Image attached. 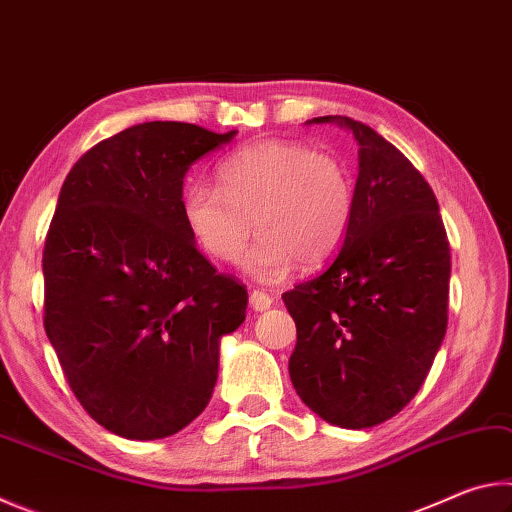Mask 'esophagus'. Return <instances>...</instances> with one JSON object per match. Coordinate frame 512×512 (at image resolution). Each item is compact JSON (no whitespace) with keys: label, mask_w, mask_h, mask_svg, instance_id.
Here are the masks:
<instances>
[{"label":"esophagus","mask_w":512,"mask_h":512,"mask_svg":"<svg viewBox=\"0 0 512 512\" xmlns=\"http://www.w3.org/2000/svg\"><path fill=\"white\" fill-rule=\"evenodd\" d=\"M271 305H273V296H268L266 291H259V289L250 291V307L255 311H266Z\"/></svg>","instance_id":"1"}]
</instances>
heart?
Instances as JSON below:
<instances>
[{"label":"heart","instance_id":"1","mask_svg":"<svg viewBox=\"0 0 512 512\" xmlns=\"http://www.w3.org/2000/svg\"><path fill=\"white\" fill-rule=\"evenodd\" d=\"M216 185H189L180 210L212 259L237 262L253 232L259 239L244 266L275 282L302 262L320 266L341 248L354 214V185L332 155L298 142H259L216 167Z\"/></svg>","mask_w":512,"mask_h":512}]
</instances>
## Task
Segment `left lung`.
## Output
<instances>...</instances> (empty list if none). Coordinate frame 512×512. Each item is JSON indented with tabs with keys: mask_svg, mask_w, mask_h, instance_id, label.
<instances>
[{
	"mask_svg": "<svg viewBox=\"0 0 512 512\" xmlns=\"http://www.w3.org/2000/svg\"><path fill=\"white\" fill-rule=\"evenodd\" d=\"M359 144L354 214L320 275L282 296L296 320L293 388L343 429H368L420 391L447 329L449 241L422 173L370 126L341 115Z\"/></svg>",
	"mask_w": 512,
	"mask_h": 512,
	"instance_id": "1",
	"label": "left lung"
}]
</instances>
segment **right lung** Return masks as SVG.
Wrapping results in <instances>:
<instances>
[{"label":"right lung","mask_w":512,"mask_h":512,"mask_svg":"<svg viewBox=\"0 0 512 512\" xmlns=\"http://www.w3.org/2000/svg\"><path fill=\"white\" fill-rule=\"evenodd\" d=\"M237 131L146 121L81 155L51 219L45 332L76 400L131 440L185 429L210 402L219 341L246 320L248 291L189 235V167Z\"/></svg>","instance_id":"add662e5"}]
</instances>
